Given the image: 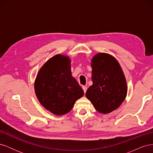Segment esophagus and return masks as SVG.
<instances>
[{
    "label": "esophagus",
    "mask_w": 153,
    "mask_h": 153,
    "mask_svg": "<svg viewBox=\"0 0 153 153\" xmlns=\"http://www.w3.org/2000/svg\"><path fill=\"white\" fill-rule=\"evenodd\" d=\"M82 89H83V91H84V94H85V92H86V91H87V87L86 86H82Z\"/></svg>",
    "instance_id": "obj_1"
}]
</instances>
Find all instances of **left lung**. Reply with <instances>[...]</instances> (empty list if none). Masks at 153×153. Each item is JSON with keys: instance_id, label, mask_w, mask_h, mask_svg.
Segmentation results:
<instances>
[{"instance_id": "1", "label": "left lung", "mask_w": 153, "mask_h": 153, "mask_svg": "<svg viewBox=\"0 0 153 153\" xmlns=\"http://www.w3.org/2000/svg\"><path fill=\"white\" fill-rule=\"evenodd\" d=\"M93 84L86 92L100 113L108 114L122 104L127 94L126 78L119 62L112 55L100 53L91 61Z\"/></svg>"}]
</instances>
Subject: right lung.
Instances as JSON below:
<instances>
[{
	"label": "right lung",
	"instance_id": "obj_1",
	"mask_svg": "<svg viewBox=\"0 0 153 153\" xmlns=\"http://www.w3.org/2000/svg\"><path fill=\"white\" fill-rule=\"evenodd\" d=\"M70 64L68 57L55 55L40 69L34 83L40 103L57 115L68 113L75 101L84 96L81 87L71 75Z\"/></svg>",
	"mask_w": 153,
	"mask_h": 153
}]
</instances>
